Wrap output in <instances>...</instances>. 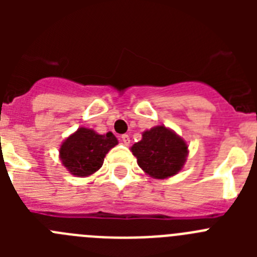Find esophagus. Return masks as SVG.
<instances>
[{
    "label": "esophagus",
    "mask_w": 257,
    "mask_h": 257,
    "mask_svg": "<svg viewBox=\"0 0 257 257\" xmlns=\"http://www.w3.org/2000/svg\"><path fill=\"white\" fill-rule=\"evenodd\" d=\"M121 140H122V143H123L124 145L130 144V136L127 135V134H124V135L121 136Z\"/></svg>",
    "instance_id": "esophagus-1"
}]
</instances>
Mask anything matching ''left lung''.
<instances>
[{
  "label": "left lung",
  "mask_w": 257,
  "mask_h": 257,
  "mask_svg": "<svg viewBox=\"0 0 257 257\" xmlns=\"http://www.w3.org/2000/svg\"><path fill=\"white\" fill-rule=\"evenodd\" d=\"M140 169L154 179H167L181 171L188 157V144L163 124L143 133L131 147Z\"/></svg>",
  "instance_id": "1"
}]
</instances>
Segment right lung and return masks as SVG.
<instances>
[{"mask_svg": "<svg viewBox=\"0 0 257 257\" xmlns=\"http://www.w3.org/2000/svg\"><path fill=\"white\" fill-rule=\"evenodd\" d=\"M117 144V138L112 133L99 135L91 128L79 127L61 144L60 161L70 174L85 178L100 169L104 157Z\"/></svg>", "mask_w": 257, "mask_h": 257, "instance_id": "right-lung-1", "label": "right lung"}]
</instances>
